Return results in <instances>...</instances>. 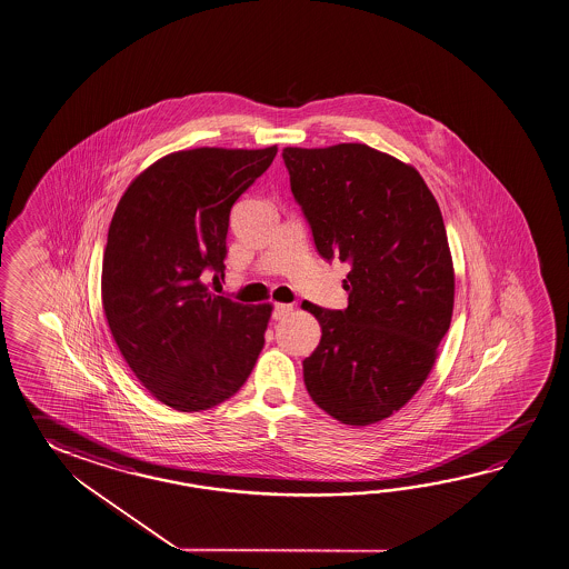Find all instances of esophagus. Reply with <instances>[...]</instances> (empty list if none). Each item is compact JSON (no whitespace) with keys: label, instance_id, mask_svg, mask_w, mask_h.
<instances>
[{"label":"esophagus","instance_id":"34e87169","mask_svg":"<svg viewBox=\"0 0 569 569\" xmlns=\"http://www.w3.org/2000/svg\"><path fill=\"white\" fill-rule=\"evenodd\" d=\"M291 312H293V306H291V303H276V306H273V312H271V318H273V320H286Z\"/></svg>","mask_w":569,"mask_h":569}]
</instances>
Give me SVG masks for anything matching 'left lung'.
<instances>
[{
    "instance_id": "left-lung-1",
    "label": "left lung",
    "mask_w": 569,
    "mask_h": 569,
    "mask_svg": "<svg viewBox=\"0 0 569 569\" xmlns=\"http://www.w3.org/2000/svg\"><path fill=\"white\" fill-rule=\"evenodd\" d=\"M281 156L316 251L350 266L345 310L303 302L322 328L303 383L332 418L369 426L416 395L450 328L453 267L440 207L416 168L365 143Z\"/></svg>"
}]
</instances>
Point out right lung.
Masks as SVG:
<instances>
[{
    "label": "right lung",
    "instance_id": "1",
    "mask_svg": "<svg viewBox=\"0 0 569 569\" xmlns=\"http://www.w3.org/2000/svg\"><path fill=\"white\" fill-rule=\"evenodd\" d=\"M278 148L176 151L117 204L103 256V310L129 369L178 411L219 406L243 387L266 345L271 306L214 296L232 204Z\"/></svg>",
    "mask_w": 569,
    "mask_h": 569
}]
</instances>
